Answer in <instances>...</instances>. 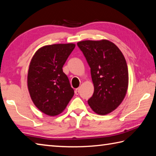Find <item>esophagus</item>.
<instances>
[{
  "label": "esophagus",
  "instance_id": "esophagus-1",
  "mask_svg": "<svg viewBox=\"0 0 156 156\" xmlns=\"http://www.w3.org/2000/svg\"><path fill=\"white\" fill-rule=\"evenodd\" d=\"M79 90H80V89H79V88H77V89H76V90H75V93H76V95H78Z\"/></svg>",
  "mask_w": 156,
  "mask_h": 156
}]
</instances>
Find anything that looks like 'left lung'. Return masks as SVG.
<instances>
[{
	"label": "left lung",
	"instance_id": "obj_1",
	"mask_svg": "<svg viewBox=\"0 0 156 156\" xmlns=\"http://www.w3.org/2000/svg\"><path fill=\"white\" fill-rule=\"evenodd\" d=\"M90 68L94 86L88 104L95 113L105 115L120 105L128 88V69L123 53L107 39L77 43Z\"/></svg>",
	"mask_w": 156,
	"mask_h": 156
}]
</instances>
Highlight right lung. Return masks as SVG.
Returning <instances> with one entry per match:
<instances>
[{"label":"right lung","mask_w":156,"mask_h":156,"mask_svg":"<svg viewBox=\"0 0 156 156\" xmlns=\"http://www.w3.org/2000/svg\"><path fill=\"white\" fill-rule=\"evenodd\" d=\"M75 46L72 43L47 45L37 50L30 61L27 76L30 98L48 116L63 112L74 95L63 66Z\"/></svg>","instance_id":"1"}]
</instances>
